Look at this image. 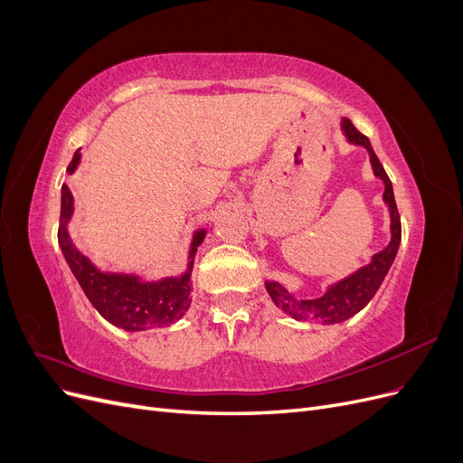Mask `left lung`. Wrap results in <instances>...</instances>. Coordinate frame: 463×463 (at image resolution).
<instances>
[{"mask_svg":"<svg viewBox=\"0 0 463 463\" xmlns=\"http://www.w3.org/2000/svg\"><path fill=\"white\" fill-rule=\"evenodd\" d=\"M342 129L349 143L361 145L369 150L373 172L376 177H381L384 181V203L390 208L392 240L386 249H383L381 253H376L373 257L371 264L363 266V269H359L355 274L347 276L345 279H342V282L332 286L325 296L318 299H298L278 282H266V291H269L272 301L279 307V309L296 320H320L325 322V325H335V322L347 320L349 317L359 313L363 307L373 299L376 289L381 288L384 276L388 274L392 262L396 259L398 247L402 241V222H400V213L394 199V189H392V181L386 175L381 160L376 158L369 138L363 133H359L354 128L352 121L344 119Z\"/></svg>","mask_w":463,"mask_h":463,"instance_id":"obj_1","label":"left lung"}]
</instances>
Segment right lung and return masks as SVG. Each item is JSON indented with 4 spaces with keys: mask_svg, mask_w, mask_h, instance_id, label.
Segmentation results:
<instances>
[{
    "mask_svg": "<svg viewBox=\"0 0 463 463\" xmlns=\"http://www.w3.org/2000/svg\"><path fill=\"white\" fill-rule=\"evenodd\" d=\"M80 162V152L73 154L67 172L73 174ZM73 214V194L63 184L61 187V220L58 230V241L61 253L75 274L85 296L108 322L128 332L146 328H164L185 315L191 305V269L179 278H164L160 282H143L131 274H109L98 270L96 266L75 249L69 240L67 222ZM204 240V232L193 237L191 257L197 253V247Z\"/></svg>",
    "mask_w": 463,
    "mask_h": 463,
    "instance_id": "1",
    "label": "right lung"
}]
</instances>
